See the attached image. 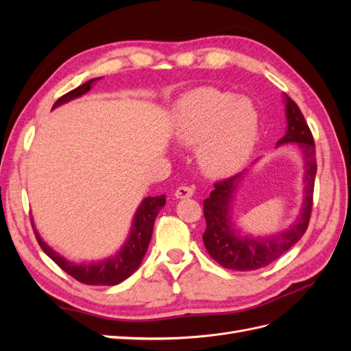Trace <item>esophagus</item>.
<instances>
[{
	"instance_id": "1",
	"label": "esophagus",
	"mask_w": 351,
	"mask_h": 351,
	"mask_svg": "<svg viewBox=\"0 0 351 351\" xmlns=\"http://www.w3.org/2000/svg\"><path fill=\"white\" fill-rule=\"evenodd\" d=\"M193 193H195V189L192 186H180L177 187L174 195L177 199H187L190 196H193Z\"/></svg>"
}]
</instances>
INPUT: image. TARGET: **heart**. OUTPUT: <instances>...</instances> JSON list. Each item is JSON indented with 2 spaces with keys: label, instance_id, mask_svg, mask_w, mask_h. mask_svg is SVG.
<instances>
[{
  "label": "heart",
  "instance_id": "heart-1",
  "mask_svg": "<svg viewBox=\"0 0 351 351\" xmlns=\"http://www.w3.org/2000/svg\"><path fill=\"white\" fill-rule=\"evenodd\" d=\"M176 133L186 145H199V162L208 174L226 176L246 161L256 137V114L249 102L228 93L199 90L180 107Z\"/></svg>",
  "mask_w": 351,
  "mask_h": 351
}]
</instances>
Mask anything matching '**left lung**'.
I'll use <instances>...</instances> for the list:
<instances>
[{
  "instance_id": "left-lung-1",
  "label": "left lung",
  "mask_w": 351,
  "mask_h": 351,
  "mask_svg": "<svg viewBox=\"0 0 351 351\" xmlns=\"http://www.w3.org/2000/svg\"><path fill=\"white\" fill-rule=\"evenodd\" d=\"M285 108L289 127H287L285 136L278 143H299L306 162V189L300 217L294 222V226L281 234L267 239H241L231 230V222L228 219V202L241 174L219 180L214 184L215 189L212 190L209 197L204 200L206 230L202 237H204L209 256L227 269L253 271L268 267L269 263L281 258L285 252H289L303 237L307 226H309L316 176L315 141L309 125L304 120V115L297 107V104L289 97H287Z\"/></svg>"
}]
</instances>
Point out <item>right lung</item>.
<instances>
[{
	"label": "right lung",
	"instance_id": "1",
	"mask_svg": "<svg viewBox=\"0 0 351 351\" xmlns=\"http://www.w3.org/2000/svg\"><path fill=\"white\" fill-rule=\"evenodd\" d=\"M95 80L97 79H92L86 83L80 84L79 88L67 92L66 95H62L61 98L57 99V102L54 104V107L52 108H56L61 104H64L73 98H77L80 95L86 93ZM164 205H165V195L146 197L136 212L130 237L125 241L124 247L119 252L117 256L107 261H102L99 263L76 265L66 261L64 258H61L58 253L52 250L49 246H47V244L42 241L40 236L38 234V231L35 228L34 230H35V236L40 249L44 250L62 271L67 272L70 277L77 280L82 284H88V285H115L124 281L125 278H129L130 275L139 268V265L147 250V246H149L155 218ZM32 227H34V222H32Z\"/></svg>",
	"mask_w": 351,
	"mask_h": 351
}]
</instances>
